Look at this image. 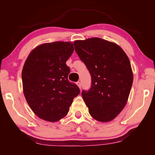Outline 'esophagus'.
<instances>
[{
    "label": "esophagus",
    "instance_id": "34e87169",
    "mask_svg": "<svg viewBox=\"0 0 155 155\" xmlns=\"http://www.w3.org/2000/svg\"><path fill=\"white\" fill-rule=\"evenodd\" d=\"M76 84H77V85H78V87H79V88H80V89H81V85H82L81 82H79V81H78V82H76Z\"/></svg>",
    "mask_w": 155,
    "mask_h": 155
}]
</instances>
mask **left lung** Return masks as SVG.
I'll use <instances>...</instances> for the list:
<instances>
[{
    "mask_svg": "<svg viewBox=\"0 0 155 155\" xmlns=\"http://www.w3.org/2000/svg\"><path fill=\"white\" fill-rule=\"evenodd\" d=\"M75 50L87 68L91 87L82 96L94 119L108 122L120 113L133 81L130 61L119 46L101 38L74 42Z\"/></svg>",
    "mask_w": 155,
    "mask_h": 155,
    "instance_id": "left-lung-1",
    "label": "left lung"
}]
</instances>
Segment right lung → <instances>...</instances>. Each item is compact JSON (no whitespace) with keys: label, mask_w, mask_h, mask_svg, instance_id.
I'll return each instance as SVG.
<instances>
[{"label":"right lung","mask_w":155,"mask_h":155,"mask_svg":"<svg viewBox=\"0 0 155 155\" xmlns=\"http://www.w3.org/2000/svg\"><path fill=\"white\" fill-rule=\"evenodd\" d=\"M74 51L72 42L43 44L31 51L23 66V92L34 113L41 119L56 122L66 116L78 85L68 80L66 61Z\"/></svg>","instance_id":"right-lung-1"}]
</instances>
